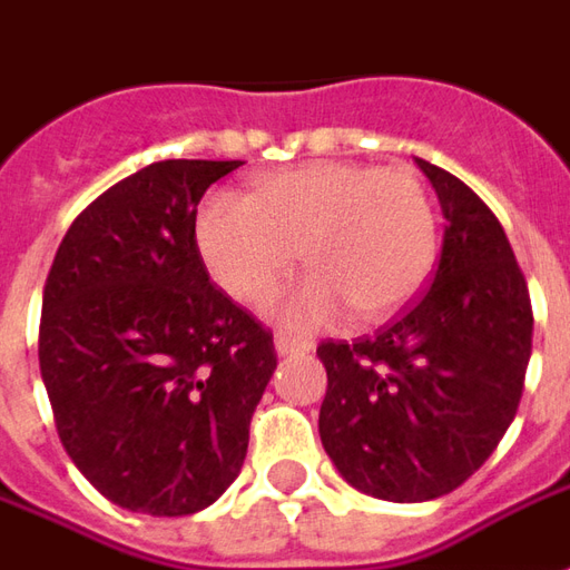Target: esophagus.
Instances as JSON below:
<instances>
[{
	"label": "esophagus",
	"mask_w": 570,
	"mask_h": 570,
	"mask_svg": "<svg viewBox=\"0 0 570 570\" xmlns=\"http://www.w3.org/2000/svg\"><path fill=\"white\" fill-rule=\"evenodd\" d=\"M274 348H277V354H305L312 352L314 345L308 340L289 336V333H277V336H274Z\"/></svg>",
	"instance_id": "1"
}]
</instances>
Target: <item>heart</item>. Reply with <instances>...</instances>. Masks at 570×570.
<instances>
[{
    "mask_svg": "<svg viewBox=\"0 0 570 570\" xmlns=\"http://www.w3.org/2000/svg\"><path fill=\"white\" fill-rule=\"evenodd\" d=\"M194 237L218 286L240 302L268 296L296 265L312 272L268 302L293 326L401 312L432 274L438 218L425 185L401 166L308 163L265 175L249 194L218 188L197 209Z\"/></svg>",
    "mask_w": 570,
    "mask_h": 570,
    "instance_id": "heart-1",
    "label": "heart"
}]
</instances>
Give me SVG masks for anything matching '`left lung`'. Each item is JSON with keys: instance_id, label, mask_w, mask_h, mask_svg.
I'll use <instances>...</instances> for the list:
<instances>
[{"instance_id": "1", "label": "left lung", "mask_w": 570, "mask_h": 570, "mask_svg": "<svg viewBox=\"0 0 570 570\" xmlns=\"http://www.w3.org/2000/svg\"><path fill=\"white\" fill-rule=\"evenodd\" d=\"M444 244L420 298L376 336L326 340L321 441L357 491L423 503L456 491L515 420L534 312L507 230L448 169L416 160Z\"/></svg>"}]
</instances>
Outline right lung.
<instances>
[{
	"label": "right lung",
	"mask_w": 570,
	"mask_h": 570,
	"mask_svg": "<svg viewBox=\"0 0 570 570\" xmlns=\"http://www.w3.org/2000/svg\"><path fill=\"white\" fill-rule=\"evenodd\" d=\"M240 160H160L91 200L42 289L39 370L67 456L110 503L190 515L240 475L272 330L209 281L197 203Z\"/></svg>",
	"instance_id": "add662e5"
}]
</instances>
